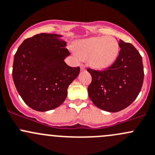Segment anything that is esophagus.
Wrapping results in <instances>:
<instances>
[{"label": "esophagus", "mask_w": 155, "mask_h": 155, "mask_svg": "<svg viewBox=\"0 0 155 155\" xmlns=\"http://www.w3.org/2000/svg\"><path fill=\"white\" fill-rule=\"evenodd\" d=\"M85 70H86L85 66H84V65H83V64H81V71H85Z\"/></svg>", "instance_id": "esophagus-1"}]
</instances>
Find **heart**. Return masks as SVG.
Instances as JSON below:
<instances>
[{
  "instance_id": "obj_1",
  "label": "heart",
  "mask_w": 155,
  "mask_h": 155,
  "mask_svg": "<svg viewBox=\"0 0 155 155\" xmlns=\"http://www.w3.org/2000/svg\"><path fill=\"white\" fill-rule=\"evenodd\" d=\"M78 57L87 59L95 69H104L116 61L119 52V45L113 36H97L81 39L74 45Z\"/></svg>"
}]
</instances>
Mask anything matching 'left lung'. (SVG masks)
<instances>
[{"mask_svg":"<svg viewBox=\"0 0 155 155\" xmlns=\"http://www.w3.org/2000/svg\"><path fill=\"white\" fill-rule=\"evenodd\" d=\"M120 51L116 61L104 71L87 68L92 76L88 87L91 101L104 111L124 110L138 96L144 79L142 57L130 43L119 41Z\"/></svg>","mask_w":155,"mask_h":155,"instance_id":"obj_1","label":"left lung"}]
</instances>
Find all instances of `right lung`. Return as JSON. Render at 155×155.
<instances>
[{
	"label": "right lung",
	"instance_id": "1",
	"mask_svg": "<svg viewBox=\"0 0 155 155\" xmlns=\"http://www.w3.org/2000/svg\"><path fill=\"white\" fill-rule=\"evenodd\" d=\"M62 35L39 33L26 39L14 57L12 78L23 101L39 112L63 103L68 86L78 77L79 67L64 60L70 55Z\"/></svg>",
	"mask_w": 155,
	"mask_h": 155
}]
</instances>
